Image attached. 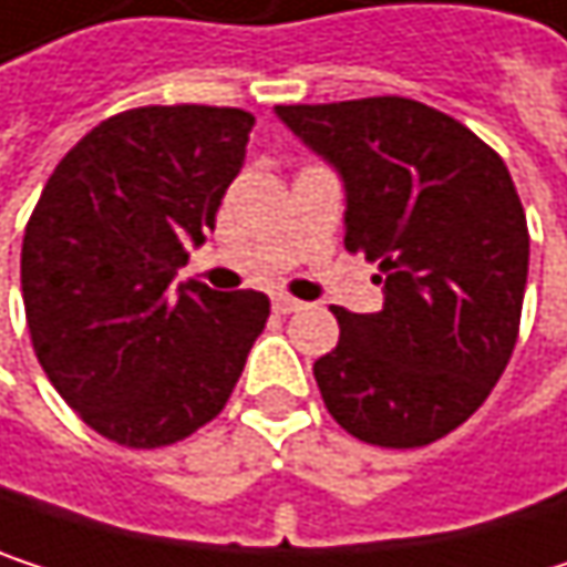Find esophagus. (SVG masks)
Instances as JSON below:
<instances>
[{"mask_svg": "<svg viewBox=\"0 0 567 567\" xmlns=\"http://www.w3.org/2000/svg\"><path fill=\"white\" fill-rule=\"evenodd\" d=\"M272 308H276L279 315H291V311H301V301L291 298V295H276V298H272Z\"/></svg>", "mask_w": 567, "mask_h": 567, "instance_id": "obj_1", "label": "esophagus"}]
</instances>
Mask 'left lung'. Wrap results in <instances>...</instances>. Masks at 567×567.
<instances>
[{
    "instance_id": "obj_1",
    "label": "left lung",
    "mask_w": 567,
    "mask_h": 567,
    "mask_svg": "<svg viewBox=\"0 0 567 567\" xmlns=\"http://www.w3.org/2000/svg\"><path fill=\"white\" fill-rule=\"evenodd\" d=\"M276 114L348 189L344 249L378 262L384 308L338 318L315 361L351 436L426 446L466 423L509 364L528 276V226L503 157L413 97L279 104Z\"/></svg>"
}]
</instances>
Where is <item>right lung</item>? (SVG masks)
<instances>
[{"label": "right lung", "instance_id": "obj_1", "mask_svg": "<svg viewBox=\"0 0 567 567\" xmlns=\"http://www.w3.org/2000/svg\"><path fill=\"white\" fill-rule=\"evenodd\" d=\"M243 107L147 104L91 127L49 176L22 239L35 358L104 440L157 450L206 426L269 321L262 291L186 279L243 171Z\"/></svg>", "mask_w": 567, "mask_h": 567}]
</instances>
